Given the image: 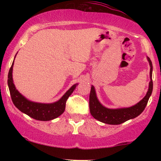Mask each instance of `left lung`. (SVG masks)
Instances as JSON below:
<instances>
[{
	"label": "left lung",
	"mask_w": 161,
	"mask_h": 161,
	"mask_svg": "<svg viewBox=\"0 0 161 161\" xmlns=\"http://www.w3.org/2000/svg\"><path fill=\"white\" fill-rule=\"evenodd\" d=\"M150 64V79L148 90L147 94L143 99L141 100L138 104L130 108L109 109L103 106L99 102L98 99L96 96L95 89L93 86H92L91 92L89 96V108L90 113L94 118L100 122L110 125H119L129 119H133L142 114L145 110L146 105L147 104L149 97L151 95L153 90L152 82V63L149 57H147Z\"/></svg>",
	"instance_id": "obj_1"
}]
</instances>
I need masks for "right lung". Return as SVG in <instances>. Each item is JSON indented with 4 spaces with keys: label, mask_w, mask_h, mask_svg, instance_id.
<instances>
[{
    "label": "right lung",
    "mask_w": 161,
    "mask_h": 161,
    "mask_svg": "<svg viewBox=\"0 0 161 161\" xmlns=\"http://www.w3.org/2000/svg\"><path fill=\"white\" fill-rule=\"evenodd\" d=\"M13 66L14 62L11 66L8 73V84L9 90L12 99L13 103L21 112L27 114L30 117L37 120L48 121L55 119L60 116L64 112L66 108V102L68 97L71 95L74 91L75 87L78 84L73 85L64 95L59 101L51 104H42V103H36L30 101L22 95L16 88L13 81Z\"/></svg>",
    "instance_id": "obj_1"
}]
</instances>
